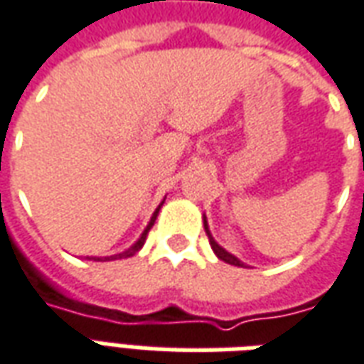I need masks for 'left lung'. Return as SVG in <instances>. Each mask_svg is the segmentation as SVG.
I'll return each mask as SVG.
<instances>
[{
	"instance_id": "left-lung-1",
	"label": "left lung",
	"mask_w": 364,
	"mask_h": 364,
	"mask_svg": "<svg viewBox=\"0 0 364 364\" xmlns=\"http://www.w3.org/2000/svg\"><path fill=\"white\" fill-rule=\"evenodd\" d=\"M203 224H205V230H206V236H208V242H210V247H213L214 255L218 257L220 261H224V263H230V265H236V267H247L244 261H240L236 257V255H232L230 252H226L224 247H222L216 240L213 237V234H210V228H208V222H206V216L203 214Z\"/></svg>"
}]
</instances>
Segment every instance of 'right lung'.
Listing matches in <instances>:
<instances>
[{"label": "right lung", "mask_w": 364, "mask_h": 364, "mask_svg": "<svg viewBox=\"0 0 364 364\" xmlns=\"http://www.w3.org/2000/svg\"><path fill=\"white\" fill-rule=\"evenodd\" d=\"M164 200H166V198H164ZM164 200H161V203H159L158 208H156V210H154V214H151L150 222H148V226H146V228H144V232H142V234H140V237H138V240H136L134 244H132V245H130V247H128L127 252H122V253H114V255H109V257H87V259H93V261H114V259H124V257H132V255H134L136 252H140V250H142L144 242H146V236H148V232H150V228H151V226H154V222H156V218H158V213H159V208H161V205H164Z\"/></svg>", "instance_id": "1"}]
</instances>
